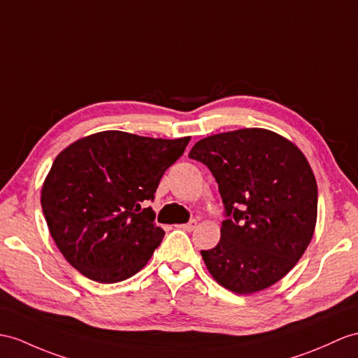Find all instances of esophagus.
I'll return each instance as SVG.
<instances>
[{"label": "esophagus", "instance_id": "obj_1", "mask_svg": "<svg viewBox=\"0 0 358 358\" xmlns=\"http://www.w3.org/2000/svg\"><path fill=\"white\" fill-rule=\"evenodd\" d=\"M196 226H197V222H196V220H191V222L184 223V224H178V228L191 232V231H194V229H196Z\"/></svg>", "mask_w": 358, "mask_h": 358}]
</instances>
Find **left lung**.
<instances>
[{
	"label": "left lung",
	"mask_w": 358,
	"mask_h": 358,
	"mask_svg": "<svg viewBox=\"0 0 358 358\" xmlns=\"http://www.w3.org/2000/svg\"><path fill=\"white\" fill-rule=\"evenodd\" d=\"M188 156L211 170L228 217L219 245L200 252L208 272L237 294L282 280L317 220V184L305 155L290 139L250 127L200 139Z\"/></svg>",
	"instance_id": "8db88e82"
}]
</instances>
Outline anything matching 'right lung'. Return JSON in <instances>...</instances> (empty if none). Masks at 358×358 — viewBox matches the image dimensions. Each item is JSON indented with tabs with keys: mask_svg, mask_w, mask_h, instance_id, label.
Listing matches in <instances>:
<instances>
[{
	"mask_svg": "<svg viewBox=\"0 0 358 358\" xmlns=\"http://www.w3.org/2000/svg\"><path fill=\"white\" fill-rule=\"evenodd\" d=\"M189 136L162 139L104 130L60 152L41 189V205L60 254L101 284L124 281L161 245L153 200L162 174Z\"/></svg>",
	"mask_w": 358,
	"mask_h": 358,
	"instance_id": "1",
	"label": "right lung"
}]
</instances>
